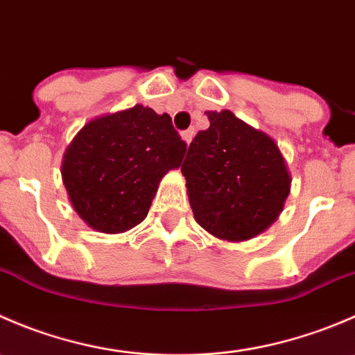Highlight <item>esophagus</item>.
I'll list each match as a JSON object with an SVG mask.
<instances>
[{"label": "esophagus", "mask_w": 355, "mask_h": 355, "mask_svg": "<svg viewBox=\"0 0 355 355\" xmlns=\"http://www.w3.org/2000/svg\"><path fill=\"white\" fill-rule=\"evenodd\" d=\"M194 134H196L194 128H187V130L182 132V139H184V141H185V144H191V141H192V137H194Z\"/></svg>", "instance_id": "esophagus-1"}]
</instances>
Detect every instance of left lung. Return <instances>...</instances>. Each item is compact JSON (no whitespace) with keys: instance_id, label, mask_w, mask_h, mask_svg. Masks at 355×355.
Listing matches in <instances>:
<instances>
[{"instance_id":"8db88e82","label":"left lung","mask_w":355,"mask_h":355,"mask_svg":"<svg viewBox=\"0 0 355 355\" xmlns=\"http://www.w3.org/2000/svg\"><path fill=\"white\" fill-rule=\"evenodd\" d=\"M182 164L196 221L213 237L244 242L277 221L292 177L280 148L230 110L206 111Z\"/></svg>"}]
</instances>
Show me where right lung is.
Segmentation results:
<instances>
[{"label": "right lung", "instance_id": "right-lung-1", "mask_svg": "<svg viewBox=\"0 0 355 355\" xmlns=\"http://www.w3.org/2000/svg\"><path fill=\"white\" fill-rule=\"evenodd\" d=\"M185 151L170 114L135 105L77 132L63 155V185L87 227L121 234L148 216L161 178L180 166Z\"/></svg>", "mask_w": 355, "mask_h": 355}]
</instances>
